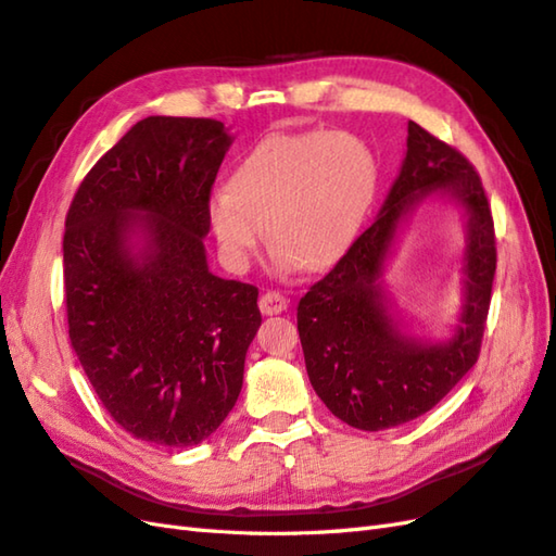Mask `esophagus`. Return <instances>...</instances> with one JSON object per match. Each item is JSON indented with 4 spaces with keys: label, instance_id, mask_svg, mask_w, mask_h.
Segmentation results:
<instances>
[{
    "label": "esophagus",
    "instance_id": "34e87169",
    "mask_svg": "<svg viewBox=\"0 0 556 556\" xmlns=\"http://www.w3.org/2000/svg\"><path fill=\"white\" fill-rule=\"evenodd\" d=\"M257 305H261L263 315H279L289 307V301L283 299L279 291H267V293L261 295V303H257Z\"/></svg>",
    "mask_w": 556,
    "mask_h": 556
}]
</instances>
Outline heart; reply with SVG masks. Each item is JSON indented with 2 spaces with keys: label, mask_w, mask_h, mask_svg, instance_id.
<instances>
[{
  "label": "heart",
  "mask_w": 556,
  "mask_h": 556,
  "mask_svg": "<svg viewBox=\"0 0 556 556\" xmlns=\"http://www.w3.org/2000/svg\"><path fill=\"white\" fill-rule=\"evenodd\" d=\"M377 161L345 132L269 135L243 156L229 189L208 201V225L223 261L241 273L267 227L277 273H319L351 247L377 193Z\"/></svg>",
  "instance_id": "heart-1"
}]
</instances>
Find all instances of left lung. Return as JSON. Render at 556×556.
<instances>
[{
	"instance_id": "left-lung-1",
	"label": "left lung",
	"mask_w": 556,
	"mask_h": 556,
	"mask_svg": "<svg viewBox=\"0 0 556 556\" xmlns=\"http://www.w3.org/2000/svg\"><path fill=\"white\" fill-rule=\"evenodd\" d=\"M431 195L453 198L468 217L465 301L456 333L438 344L400 330L382 289L399 225ZM495 265V227L479 173L409 121L405 161L377 219L299 303L307 377L331 415L359 431H383L441 403L479 359Z\"/></svg>"
}]
</instances>
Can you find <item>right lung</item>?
Returning <instances> with one entry per match:
<instances>
[{"label": "right lung", "instance_id": "right-lung-1", "mask_svg": "<svg viewBox=\"0 0 556 556\" xmlns=\"http://www.w3.org/2000/svg\"><path fill=\"white\" fill-rule=\"evenodd\" d=\"M229 144L219 121L149 115L97 161L66 215L71 345L113 421L153 445H199L227 419L263 321L257 289L205 261Z\"/></svg>", "mask_w": 556, "mask_h": 556}]
</instances>
